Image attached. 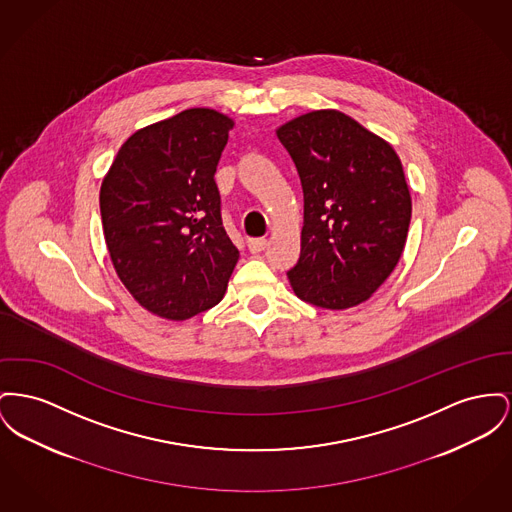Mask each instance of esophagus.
Segmentation results:
<instances>
[{
	"label": "esophagus",
	"mask_w": 512,
	"mask_h": 512,
	"mask_svg": "<svg viewBox=\"0 0 512 512\" xmlns=\"http://www.w3.org/2000/svg\"><path fill=\"white\" fill-rule=\"evenodd\" d=\"M247 247H249L251 253H261L267 247V240L265 238H253V240L247 241Z\"/></svg>",
	"instance_id": "obj_1"
}]
</instances>
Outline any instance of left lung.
Returning <instances> with one entry per match:
<instances>
[{"instance_id": "8db88e82", "label": "left lung", "mask_w": 512, "mask_h": 512, "mask_svg": "<svg viewBox=\"0 0 512 512\" xmlns=\"http://www.w3.org/2000/svg\"><path fill=\"white\" fill-rule=\"evenodd\" d=\"M303 187L300 300L323 309L360 305L404 251L412 197L391 145L338 110H315L276 129Z\"/></svg>"}]
</instances>
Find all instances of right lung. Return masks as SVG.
<instances>
[{
  "label": "right lung",
  "instance_id": "right-lung-1",
  "mask_svg": "<svg viewBox=\"0 0 512 512\" xmlns=\"http://www.w3.org/2000/svg\"><path fill=\"white\" fill-rule=\"evenodd\" d=\"M234 120L189 108L135 131L100 187L104 240L123 286L152 315L185 321L224 298L240 259L214 172Z\"/></svg>",
  "mask_w": 512,
  "mask_h": 512
}]
</instances>
